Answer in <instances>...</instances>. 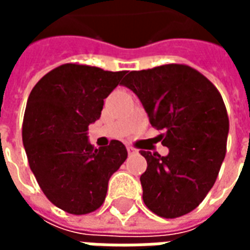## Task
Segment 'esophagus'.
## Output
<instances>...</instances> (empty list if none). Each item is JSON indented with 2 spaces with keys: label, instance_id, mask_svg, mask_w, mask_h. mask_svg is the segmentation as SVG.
Returning <instances> with one entry per match:
<instances>
[{
  "label": "esophagus",
  "instance_id": "1",
  "mask_svg": "<svg viewBox=\"0 0 250 250\" xmlns=\"http://www.w3.org/2000/svg\"><path fill=\"white\" fill-rule=\"evenodd\" d=\"M127 151H128V154H132V152H136V151H138V150H136L135 147L127 146Z\"/></svg>",
  "mask_w": 250,
  "mask_h": 250
}]
</instances>
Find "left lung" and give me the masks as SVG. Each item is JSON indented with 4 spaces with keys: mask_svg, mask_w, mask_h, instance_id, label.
<instances>
[{
    "mask_svg": "<svg viewBox=\"0 0 250 250\" xmlns=\"http://www.w3.org/2000/svg\"><path fill=\"white\" fill-rule=\"evenodd\" d=\"M139 98L168 154L143 151V201L152 213L177 218L213 188L226 154L229 118L221 93L197 69L166 64L131 71L122 83Z\"/></svg>",
    "mask_w": 250,
    "mask_h": 250,
    "instance_id": "1",
    "label": "left lung"
}]
</instances>
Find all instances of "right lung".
<instances>
[{
    "label": "right lung",
    "instance_id": "obj_1",
    "mask_svg": "<svg viewBox=\"0 0 250 250\" xmlns=\"http://www.w3.org/2000/svg\"><path fill=\"white\" fill-rule=\"evenodd\" d=\"M125 72L62 64L41 77L28 98L22 143L30 170L46 198L69 214L99 209L111 175L127 158L122 142L95 148L87 136Z\"/></svg>",
    "mask_w": 250,
    "mask_h": 250
}]
</instances>
